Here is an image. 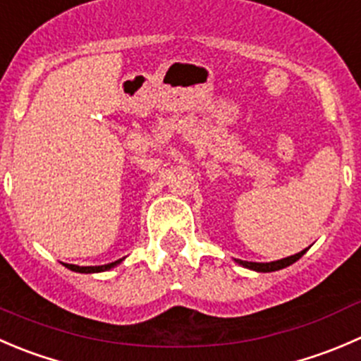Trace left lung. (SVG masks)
Listing matches in <instances>:
<instances>
[{"label": "left lung", "instance_id": "left-lung-1", "mask_svg": "<svg viewBox=\"0 0 361 361\" xmlns=\"http://www.w3.org/2000/svg\"><path fill=\"white\" fill-rule=\"evenodd\" d=\"M305 251H307V249H303V251L298 252V255L288 256V258L277 259V262H270V263L242 262V259H237V263H240V265H242V267H245V269L256 270V272H276V270L286 269V267H290L291 263H295V262H297V259H300L302 256H303V252H305Z\"/></svg>", "mask_w": 361, "mask_h": 361}]
</instances>
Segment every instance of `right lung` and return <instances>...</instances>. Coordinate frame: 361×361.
<instances>
[{"label":"right lung","mask_w":361,"mask_h":361,"mask_svg":"<svg viewBox=\"0 0 361 361\" xmlns=\"http://www.w3.org/2000/svg\"><path fill=\"white\" fill-rule=\"evenodd\" d=\"M123 259H117V262H112V263H106V265H102V267H77V265H66L68 269L73 270V272H80V274H94V272H105V270L112 269V267H116L117 263H121Z\"/></svg>","instance_id":"obj_1"}]
</instances>
